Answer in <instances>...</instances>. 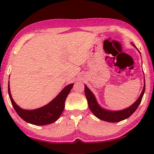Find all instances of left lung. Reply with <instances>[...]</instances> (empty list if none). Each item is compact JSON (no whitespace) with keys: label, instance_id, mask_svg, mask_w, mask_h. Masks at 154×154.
I'll list each match as a JSON object with an SVG mask.
<instances>
[{"label":"left lung","instance_id":"1","mask_svg":"<svg viewBox=\"0 0 154 154\" xmlns=\"http://www.w3.org/2000/svg\"><path fill=\"white\" fill-rule=\"evenodd\" d=\"M132 45L139 51V49L137 48V47L135 46L133 43H132ZM139 52L140 53L139 51ZM145 83L144 78V86H143L142 92L140 93V95L139 96V98H138L131 106H130L129 107L123 109V110L119 111H111L101 107L98 103L97 100H96V97L94 95V94L91 92L89 88L86 86V85H85L84 91L89 108L96 118L101 119V120L108 122H118L128 118L129 117L137 110V109L138 108V106H139L142 100L143 96L145 92Z\"/></svg>","mask_w":154,"mask_h":154}]
</instances>
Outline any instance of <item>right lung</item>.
I'll return each instance as SVG.
<instances>
[{"label":"right lung","mask_w":154,"mask_h":154,"mask_svg":"<svg viewBox=\"0 0 154 154\" xmlns=\"http://www.w3.org/2000/svg\"><path fill=\"white\" fill-rule=\"evenodd\" d=\"M73 85L74 83H71L66 85L58 96L48 105L33 110L23 109L14 102L10 92L9 82L8 84V92L12 105L21 118L31 124L43 126L54 123L60 118L64 109L65 100L70 91L73 87Z\"/></svg>","instance_id":"obj_1"}]
</instances>
